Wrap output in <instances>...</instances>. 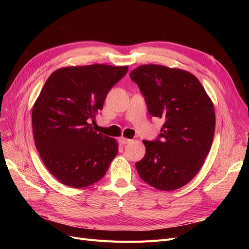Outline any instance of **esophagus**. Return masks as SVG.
<instances>
[{"mask_svg": "<svg viewBox=\"0 0 249 249\" xmlns=\"http://www.w3.org/2000/svg\"><path fill=\"white\" fill-rule=\"evenodd\" d=\"M130 142H131V140L125 138V137H120L119 138V143H120V144H123V145L127 144V143H130Z\"/></svg>", "mask_w": 249, "mask_h": 249, "instance_id": "34e87169", "label": "esophagus"}]
</instances>
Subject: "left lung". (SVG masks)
<instances>
[{"instance_id":"8db88e82","label":"left lung","mask_w":249,"mask_h":249,"mask_svg":"<svg viewBox=\"0 0 249 249\" xmlns=\"http://www.w3.org/2000/svg\"><path fill=\"white\" fill-rule=\"evenodd\" d=\"M152 116L164 124L157 140H143L145 156L137 162L140 178L162 191L185 186L197 175L215 133L214 105L198 79L167 66L140 65L130 73Z\"/></svg>"}]
</instances>
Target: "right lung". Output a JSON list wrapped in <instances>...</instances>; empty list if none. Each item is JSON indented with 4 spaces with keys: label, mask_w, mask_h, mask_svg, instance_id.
I'll return each instance as SVG.
<instances>
[{
    "label": "right lung",
    "mask_w": 249,
    "mask_h": 249,
    "mask_svg": "<svg viewBox=\"0 0 249 249\" xmlns=\"http://www.w3.org/2000/svg\"><path fill=\"white\" fill-rule=\"evenodd\" d=\"M127 66L92 64L53 72L34 103V141L48 170L72 188L92 185L105 176L118 152L114 138L93 131L90 119Z\"/></svg>",
    "instance_id": "1"
}]
</instances>
